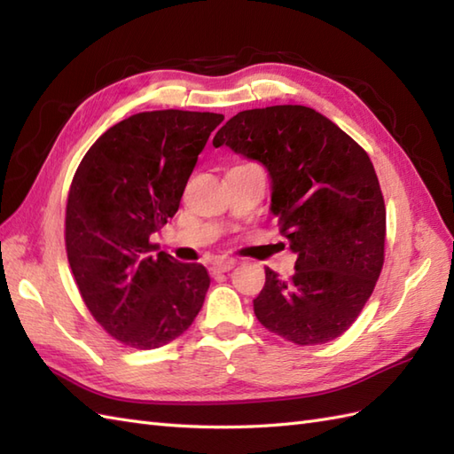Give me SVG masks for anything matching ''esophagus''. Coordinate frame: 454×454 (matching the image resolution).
Returning a JSON list of instances; mask_svg holds the SVG:
<instances>
[{
    "label": "esophagus",
    "instance_id": "esophagus-1",
    "mask_svg": "<svg viewBox=\"0 0 454 454\" xmlns=\"http://www.w3.org/2000/svg\"><path fill=\"white\" fill-rule=\"evenodd\" d=\"M236 267V259L232 257H218L215 262L210 263V273L216 275V273H226L230 269Z\"/></svg>",
    "mask_w": 454,
    "mask_h": 454
}]
</instances>
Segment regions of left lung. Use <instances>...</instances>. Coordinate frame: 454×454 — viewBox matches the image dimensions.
Wrapping results in <instances>:
<instances>
[{"instance_id":"1","label":"left lung","mask_w":454,"mask_h":454,"mask_svg":"<svg viewBox=\"0 0 454 454\" xmlns=\"http://www.w3.org/2000/svg\"><path fill=\"white\" fill-rule=\"evenodd\" d=\"M212 144L267 168L271 210L298 255L291 278L265 267L257 320L296 345L340 337L371 298L384 263L387 207L369 153L302 105L238 113Z\"/></svg>"}]
</instances>
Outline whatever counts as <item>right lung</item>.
<instances>
[{
    "label": "right lung",
    "mask_w": 454,
    "mask_h": 454,
    "mask_svg": "<svg viewBox=\"0 0 454 454\" xmlns=\"http://www.w3.org/2000/svg\"><path fill=\"white\" fill-rule=\"evenodd\" d=\"M224 114L148 111L114 124L75 169L66 205V254L95 320L134 349L168 345L200 312L210 285L200 263L150 255L173 218L199 153Z\"/></svg>",
    "instance_id": "obj_1"
}]
</instances>
